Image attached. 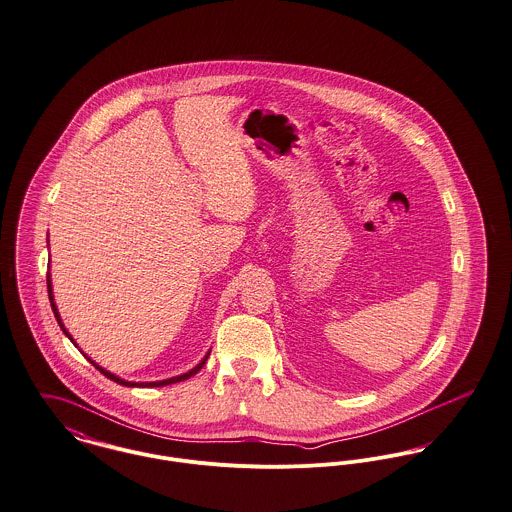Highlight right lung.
Returning <instances> with one entry per match:
<instances>
[{
	"mask_svg": "<svg viewBox=\"0 0 512 512\" xmlns=\"http://www.w3.org/2000/svg\"><path fill=\"white\" fill-rule=\"evenodd\" d=\"M47 288H49V300H51V306H53V312H55V318H57L58 326H60V330L64 332V336L68 338V340L74 343L72 340V336L68 334V330L64 328V324H62V318H60V314H58L57 304H55V296H53V281H51V273H47ZM76 345V343H74ZM208 357H210V351L202 357V361L196 365V367H192L190 371H186V373H182V375H176V377H171V379H163V381H151V383H133V381H125V379H121V377H117L114 373H110V371H106L104 367H100L96 361H92L90 357H88V361L100 371V373H104L108 379H112L114 383L117 385H123V387H165V385H172V383H178V381H186V379H190L192 375H196L202 367H204V363L208 361Z\"/></svg>",
	"mask_w": 512,
	"mask_h": 512,
	"instance_id": "1",
	"label": "right lung"
}]
</instances>
